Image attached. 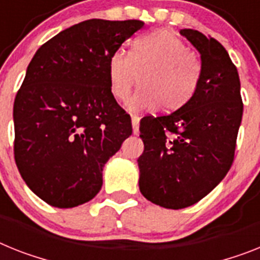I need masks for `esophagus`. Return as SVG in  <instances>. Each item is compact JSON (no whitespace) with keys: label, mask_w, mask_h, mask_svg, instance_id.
I'll use <instances>...</instances> for the list:
<instances>
[{"label":"esophagus","mask_w":260,"mask_h":260,"mask_svg":"<svg viewBox=\"0 0 260 260\" xmlns=\"http://www.w3.org/2000/svg\"><path fill=\"white\" fill-rule=\"evenodd\" d=\"M139 125H140V117L132 116V129H134L135 135H139Z\"/></svg>","instance_id":"34e87169"}]
</instances>
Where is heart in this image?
Listing matches in <instances>:
<instances>
[{
	"label": "heart",
	"instance_id": "heart-1",
	"mask_svg": "<svg viewBox=\"0 0 260 260\" xmlns=\"http://www.w3.org/2000/svg\"><path fill=\"white\" fill-rule=\"evenodd\" d=\"M202 74L197 52L169 30L160 29L137 37L129 54L115 51L108 58L107 75L111 96L125 102L140 75L141 88L131 98V112L178 110L193 96Z\"/></svg>",
	"mask_w": 260,
	"mask_h": 260
}]
</instances>
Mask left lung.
<instances>
[{"label":"left lung","instance_id":"obj_1","mask_svg":"<svg viewBox=\"0 0 260 260\" xmlns=\"http://www.w3.org/2000/svg\"><path fill=\"white\" fill-rule=\"evenodd\" d=\"M180 32L201 54L200 83L177 111L141 119L137 160L141 194L174 210L197 204L228 174L243 115L239 75L226 49L197 30Z\"/></svg>","mask_w":260,"mask_h":260}]
</instances>
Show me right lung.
I'll list each match as a JSON object with an SVG mask.
<instances>
[{
    "mask_svg": "<svg viewBox=\"0 0 260 260\" xmlns=\"http://www.w3.org/2000/svg\"><path fill=\"white\" fill-rule=\"evenodd\" d=\"M143 21L87 19L43 43L14 100V158L26 185L55 208L92 200L103 167L132 135L111 96V54Z\"/></svg>",
    "mask_w": 260,
    "mask_h": 260,
    "instance_id": "1",
    "label": "right lung"
}]
</instances>
